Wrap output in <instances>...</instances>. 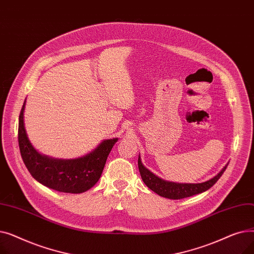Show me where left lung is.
<instances>
[{"instance_id":"obj_1","label":"left lung","mask_w":254,"mask_h":254,"mask_svg":"<svg viewBox=\"0 0 254 254\" xmlns=\"http://www.w3.org/2000/svg\"><path fill=\"white\" fill-rule=\"evenodd\" d=\"M138 167L141 178L148 189H150L152 191H154L161 196L172 199H180L197 193H202L208 190L221 177L228 165H226L215 177H213L212 179L203 183H175L163 180L155 176L153 173H151L148 169H146L143 166L140 155L138 158Z\"/></svg>"}]
</instances>
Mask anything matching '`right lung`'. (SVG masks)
Masks as SVG:
<instances>
[{
  "label": "right lung",
  "mask_w": 254,
  "mask_h": 254,
  "mask_svg": "<svg viewBox=\"0 0 254 254\" xmlns=\"http://www.w3.org/2000/svg\"><path fill=\"white\" fill-rule=\"evenodd\" d=\"M19 114L18 144L22 161L33 178L47 188L61 192L81 193L95 185L104 170L117 138L104 140L90 153L75 159H58L40 154L31 144L24 128L23 111Z\"/></svg>",
  "instance_id": "obj_1"
}]
</instances>
